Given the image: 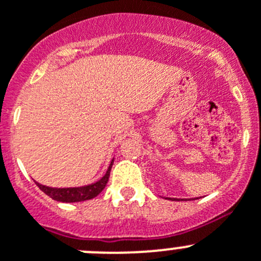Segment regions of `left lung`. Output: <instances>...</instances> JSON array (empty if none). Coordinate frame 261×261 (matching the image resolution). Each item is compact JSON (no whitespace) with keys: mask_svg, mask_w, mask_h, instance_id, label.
<instances>
[{"mask_svg":"<svg viewBox=\"0 0 261 261\" xmlns=\"http://www.w3.org/2000/svg\"><path fill=\"white\" fill-rule=\"evenodd\" d=\"M172 201H179V199H172ZM181 201H184V199H181ZM187 201V199H186Z\"/></svg>","mask_w":261,"mask_h":261,"instance_id":"1","label":"left lung"}]
</instances>
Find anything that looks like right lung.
<instances>
[{
    "label": "right lung",
    "mask_w": 261,
    "mask_h": 261,
    "mask_svg": "<svg viewBox=\"0 0 261 261\" xmlns=\"http://www.w3.org/2000/svg\"><path fill=\"white\" fill-rule=\"evenodd\" d=\"M112 165H113V160H112L111 165H109L108 170H107L106 175L101 177L100 180L89 184V186L85 187H75V188H51V187H46L40 184V182H36L38 186V188L43 192L45 194H47L48 197H51L55 201L59 202H82L87 201V199H92L100 193L104 188H106L107 182H108L109 174H111Z\"/></svg>",
    "instance_id": "add662e5"
}]
</instances>
